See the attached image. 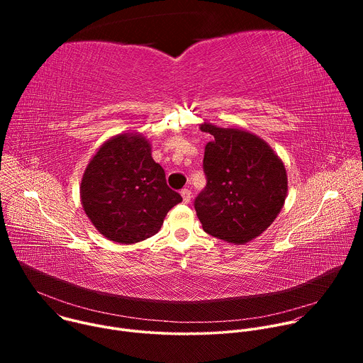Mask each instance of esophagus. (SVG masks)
<instances>
[{"label": "esophagus", "mask_w": 363, "mask_h": 363, "mask_svg": "<svg viewBox=\"0 0 363 363\" xmlns=\"http://www.w3.org/2000/svg\"><path fill=\"white\" fill-rule=\"evenodd\" d=\"M181 196H182V201H184L185 203H188V202L191 201V196H192V195H191V191H189V189H182V191H181Z\"/></svg>", "instance_id": "esophagus-1"}]
</instances>
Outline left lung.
Here are the masks:
<instances>
[{
	"label": "left lung",
	"mask_w": 363,
	"mask_h": 363,
	"mask_svg": "<svg viewBox=\"0 0 363 363\" xmlns=\"http://www.w3.org/2000/svg\"><path fill=\"white\" fill-rule=\"evenodd\" d=\"M213 135L205 145L206 186L195 199L205 233L233 244L263 234L287 196V172L272 146L248 130L199 125Z\"/></svg>",
	"instance_id": "8db88e82"
}]
</instances>
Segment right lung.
<instances>
[{
    "label": "right lung",
    "instance_id": "1",
    "mask_svg": "<svg viewBox=\"0 0 363 363\" xmlns=\"http://www.w3.org/2000/svg\"><path fill=\"white\" fill-rule=\"evenodd\" d=\"M80 201L101 235L135 244L157 234L182 198L167 185L150 142L138 132H125L103 142L93 155L82 178Z\"/></svg>",
    "mask_w": 363,
    "mask_h": 363
}]
</instances>
